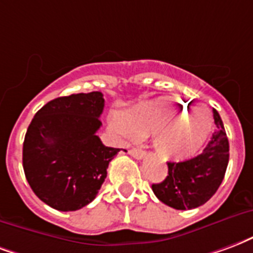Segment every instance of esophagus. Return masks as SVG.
Wrapping results in <instances>:
<instances>
[{"label": "esophagus", "mask_w": 253, "mask_h": 253, "mask_svg": "<svg viewBox=\"0 0 253 253\" xmlns=\"http://www.w3.org/2000/svg\"><path fill=\"white\" fill-rule=\"evenodd\" d=\"M128 154L134 157L135 160H142L146 155V153L143 150H141V149H131V150H128Z\"/></svg>", "instance_id": "1"}]
</instances>
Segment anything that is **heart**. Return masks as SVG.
Returning a JSON list of instances; mask_svg holds the SVG:
<instances>
[{
    "label": "heart",
    "mask_w": 253,
    "mask_h": 253,
    "mask_svg": "<svg viewBox=\"0 0 253 253\" xmlns=\"http://www.w3.org/2000/svg\"><path fill=\"white\" fill-rule=\"evenodd\" d=\"M121 125L126 136L153 135L156 128L164 126L154 135L155 150L164 160H186L203 149L211 135L213 126L212 112L205 106H193L170 98L149 100L123 114Z\"/></svg>",
    "instance_id": "heart-1"
}]
</instances>
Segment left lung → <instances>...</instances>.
<instances>
[{"instance_id": "1", "label": "left lung", "mask_w": 253, "mask_h": 253, "mask_svg": "<svg viewBox=\"0 0 253 253\" xmlns=\"http://www.w3.org/2000/svg\"><path fill=\"white\" fill-rule=\"evenodd\" d=\"M216 130L204 151L192 160L168 162V175L153 184L157 198L178 209H194L204 205L216 193L225 175L229 161V142L218 112L213 110Z\"/></svg>"}]
</instances>
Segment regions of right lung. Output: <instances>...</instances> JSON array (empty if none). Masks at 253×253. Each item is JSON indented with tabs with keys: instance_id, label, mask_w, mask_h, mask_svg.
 Instances as JSON below:
<instances>
[{
	"instance_id": "right-lung-1",
	"label": "right lung",
	"mask_w": 253,
	"mask_h": 253,
	"mask_svg": "<svg viewBox=\"0 0 253 253\" xmlns=\"http://www.w3.org/2000/svg\"><path fill=\"white\" fill-rule=\"evenodd\" d=\"M103 93H74L53 99L28 127L22 166L28 184L42 203L61 212L78 211L96 197L119 149L96 135Z\"/></svg>"
}]
</instances>
